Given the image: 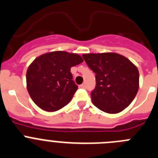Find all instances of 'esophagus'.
I'll list each match as a JSON object with an SVG mask.
<instances>
[{
  "mask_svg": "<svg viewBox=\"0 0 158 158\" xmlns=\"http://www.w3.org/2000/svg\"><path fill=\"white\" fill-rule=\"evenodd\" d=\"M80 87L81 88V89H85V88H86V85L85 83H84V84H82V85H81Z\"/></svg>",
  "mask_w": 158,
  "mask_h": 158,
  "instance_id": "1",
  "label": "esophagus"
}]
</instances>
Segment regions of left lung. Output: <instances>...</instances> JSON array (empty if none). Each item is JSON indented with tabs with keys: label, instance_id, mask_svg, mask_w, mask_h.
<instances>
[{
	"label": "left lung",
	"instance_id": "8db88e82",
	"mask_svg": "<svg viewBox=\"0 0 158 158\" xmlns=\"http://www.w3.org/2000/svg\"><path fill=\"white\" fill-rule=\"evenodd\" d=\"M82 57L96 73V88L91 93L93 104L109 114L127 107L139 90L138 68L116 53L85 54Z\"/></svg>",
	"mask_w": 158,
	"mask_h": 158
}]
</instances>
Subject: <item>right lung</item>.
<instances>
[{"label":"right lung","mask_w":158,"mask_h":158,"mask_svg":"<svg viewBox=\"0 0 158 158\" xmlns=\"http://www.w3.org/2000/svg\"><path fill=\"white\" fill-rule=\"evenodd\" d=\"M82 62L79 54L62 51L36 58L26 73L27 91L35 104L44 111H55L69 103L77 89L70 69Z\"/></svg>","instance_id":"obj_1"}]
</instances>
